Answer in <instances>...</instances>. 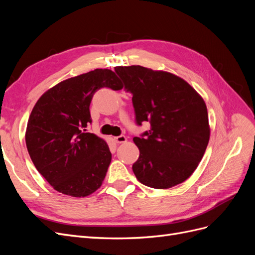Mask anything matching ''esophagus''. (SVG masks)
Wrapping results in <instances>:
<instances>
[{
	"label": "esophagus",
	"instance_id": "34e87169",
	"mask_svg": "<svg viewBox=\"0 0 255 255\" xmlns=\"http://www.w3.org/2000/svg\"><path fill=\"white\" fill-rule=\"evenodd\" d=\"M115 141L117 143H123V142L127 141V137L125 135L117 136V137H115Z\"/></svg>",
	"mask_w": 255,
	"mask_h": 255
}]
</instances>
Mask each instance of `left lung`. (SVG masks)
Wrapping results in <instances>:
<instances>
[{
    "mask_svg": "<svg viewBox=\"0 0 255 255\" xmlns=\"http://www.w3.org/2000/svg\"><path fill=\"white\" fill-rule=\"evenodd\" d=\"M125 89L133 95L137 126L151 128L133 140L139 157L133 164L137 180L157 189L186 181L201 161L210 140L204 100L172 73L141 66L116 67Z\"/></svg>",
    "mask_w": 255,
    "mask_h": 255,
    "instance_id": "8db88e82",
    "label": "left lung"
}]
</instances>
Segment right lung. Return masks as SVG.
<instances>
[{"mask_svg":"<svg viewBox=\"0 0 255 255\" xmlns=\"http://www.w3.org/2000/svg\"><path fill=\"white\" fill-rule=\"evenodd\" d=\"M104 87L123 86L114 71L96 69L45 91L30 113L25 133L29 156L51 186L64 195H91L102 185L111 164L105 140L86 133L92 97Z\"/></svg>","mask_w":255,"mask_h":255,"instance_id":"obj_1","label":"right lung"}]
</instances>
